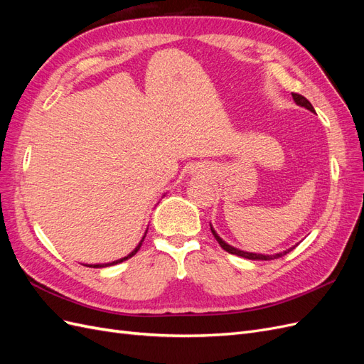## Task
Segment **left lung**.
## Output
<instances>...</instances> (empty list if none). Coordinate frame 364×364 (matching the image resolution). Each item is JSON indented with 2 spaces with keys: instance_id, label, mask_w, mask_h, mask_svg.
Returning a JSON list of instances; mask_svg holds the SVG:
<instances>
[{
  "instance_id": "8db88e82",
  "label": "left lung",
  "mask_w": 364,
  "mask_h": 364,
  "mask_svg": "<svg viewBox=\"0 0 364 364\" xmlns=\"http://www.w3.org/2000/svg\"><path fill=\"white\" fill-rule=\"evenodd\" d=\"M293 95V100L296 102V105H299V106H302V107H305V109H308V111H311V112H314V107H313V105L306 100V98L304 97V95H301V94H291ZM211 232H213V235L215 237V240L218 241V245L222 246V249H225L226 252H229V253H232V255H237V257H243V258H247V259H261V261H269V259H277V258H281V257H284V255H287V253L290 252V250H293L296 246H293V247H290V249H287V250H284V252H279V253H274V255H262V253H253V252H245V250H240V249H237V247H234V246H230V245H228L226 241H223L222 238L218 237V234L215 232L214 230V228L211 226Z\"/></svg>"
}]
</instances>
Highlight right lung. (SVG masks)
I'll return each mask as SVG.
<instances>
[{"mask_svg": "<svg viewBox=\"0 0 364 364\" xmlns=\"http://www.w3.org/2000/svg\"><path fill=\"white\" fill-rule=\"evenodd\" d=\"M146 234H147V230H146ZM146 234H144V237H142V240L139 241V245L132 250L127 257H124V258H119V259H117V261H112V262H107V264H85V266H87V267H94V269H97V267H107V266H114V264H118V262H123V261H126V259H129V258H132L135 255V253L139 250V247H141V245H142V241H144V238H146Z\"/></svg>", "mask_w": 364, "mask_h": 364, "instance_id": "1", "label": "right lung"}]
</instances>
